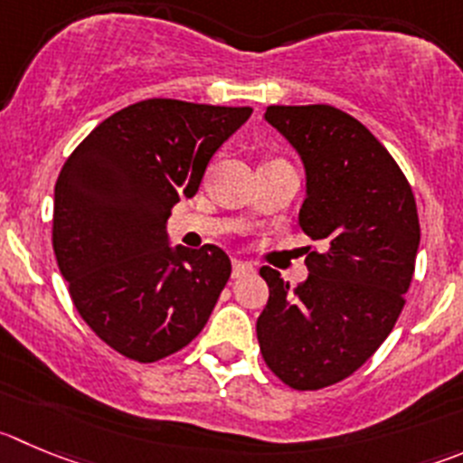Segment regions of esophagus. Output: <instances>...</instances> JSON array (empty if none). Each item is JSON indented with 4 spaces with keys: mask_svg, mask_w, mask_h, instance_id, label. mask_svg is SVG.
<instances>
[{
    "mask_svg": "<svg viewBox=\"0 0 463 463\" xmlns=\"http://www.w3.org/2000/svg\"><path fill=\"white\" fill-rule=\"evenodd\" d=\"M252 270H254L252 263L239 261V259H236V261H234V270H232V275H234V277H243V275H248V272H252Z\"/></svg>",
    "mask_w": 463,
    "mask_h": 463,
    "instance_id": "34e87169",
    "label": "esophagus"
}]
</instances>
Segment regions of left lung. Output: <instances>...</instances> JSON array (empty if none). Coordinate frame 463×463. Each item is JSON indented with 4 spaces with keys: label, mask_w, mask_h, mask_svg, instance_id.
<instances>
[{
    "label": "left lung",
    "mask_w": 463,
    "mask_h": 463,
    "mask_svg": "<svg viewBox=\"0 0 463 463\" xmlns=\"http://www.w3.org/2000/svg\"><path fill=\"white\" fill-rule=\"evenodd\" d=\"M266 120L300 152L307 197L300 227L309 277L290 288L270 266L257 320L266 366L295 391L359 371L395 327L411 286L420 224L407 177L389 149L329 104L268 107Z\"/></svg>",
    "instance_id": "1"
}]
</instances>
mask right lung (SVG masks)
Listing matches in <instances>:
<instances>
[{
    "mask_svg": "<svg viewBox=\"0 0 463 463\" xmlns=\"http://www.w3.org/2000/svg\"><path fill=\"white\" fill-rule=\"evenodd\" d=\"M250 116V107L154 97L99 122L65 161L56 263L83 323L127 359L154 364L204 329L232 261L215 245L170 250L165 222Z\"/></svg>",
    "mask_w": 463,
    "mask_h": 463,
    "instance_id": "add662e5",
    "label": "right lung"
}]
</instances>
